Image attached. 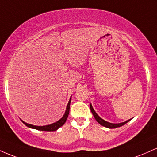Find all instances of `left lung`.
<instances>
[{
	"label": "left lung",
	"instance_id": "8db88e82",
	"mask_svg": "<svg viewBox=\"0 0 157 157\" xmlns=\"http://www.w3.org/2000/svg\"><path fill=\"white\" fill-rule=\"evenodd\" d=\"M90 110H91V112H92V113L93 114V116H94L95 119H96V120L98 121V123H99L102 126H105L106 127V128H119V127H121L122 125H124V124H126L127 122H128L131 119H129V120L124 121V122H122V123H119V124H113V123H110V122H107V121H105L104 119H102L101 118H100L97 115V113H96V112H95L94 109L93 108L92 105H90Z\"/></svg>",
	"mask_w": 157,
	"mask_h": 157
}]
</instances>
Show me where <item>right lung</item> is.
I'll return each mask as SVG.
<instances>
[{
  "instance_id": "obj_1",
  "label": "right lung",
  "mask_w": 157,
  "mask_h": 157,
  "mask_svg": "<svg viewBox=\"0 0 157 157\" xmlns=\"http://www.w3.org/2000/svg\"><path fill=\"white\" fill-rule=\"evenodd\" d=\"M70 101H71V98L70 99L69 102L67 104V110L65 111L64 115L63 116V117L60 119L59 121H56V122L53 123V124H49V125H46V126H36V125H33V124H27V123L24 122L23 121L24 124L26 126L29 127L30 128H34V129L36 130H39V131H55L58 128H59L60 127H61L63 124H64L65 121H66L67 119L68 115H69V113H70Z\"/></svg>"
}]
</instances>
